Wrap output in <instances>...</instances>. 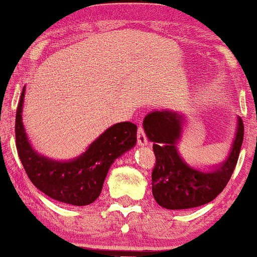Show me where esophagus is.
Segmentation results:
<instances>
[{
    "label": "esophagus",
    "mask_w": 257,
    "mask_h": 257,
    "mask_svg": "<svg viewBox=\"0 0 257 257\" xmlns=\"http://www.w3.org/2000/svg\"><path fill=\"white\" fill-rule=\"evenodd\" d=\"M137 138H138V144H139V145H140V146L147 145V139H146L145 132H144L143 126H141V125H139V128H138Z\"/></svg>",
    "instance_id": "obj_1"
}]
</instances>
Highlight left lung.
Wrapping results in <instances>:
<instances>
[{"label": "left lung", "mask_w": 257, "mask_h": 257, "mask_svg": "<svg viewBox=\"0 0 257 257\" xmlns=\"http://www.w3.org/2000/svg\"><path fill=\"white\" fill-rule=\"evenodd\" d=\"M185 124L186 118L181 112L168 108L151 111L143 122L156 156L152 194L159 205L170 210L196 208L216 198L231 179L243 144L244 125L238 117L231 150L225 161L209 170L197 169L179 152Z\"/></svg>", "instance_id": "obj_1"}]
</instances>
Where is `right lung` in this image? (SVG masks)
<instances>
[{"label":"right lung","instance_id":"right-lung-1","mask_svg":"<svg viewBox=\"0 0 257 257\" xmlns=\"http://www.w3.org/2000/svg\"><path fill=\"white\" fill-rule=\"evenodd\" d=\"M25 87L16 114L17 150L29 179L40 191L58 202L88 205L100 196L108 169L117 158L137 144V124L116 123L96 138L88 149L69 161H57L31 146L23 123Z\"/></svg>","mask_w":257,"mask_h":257}]
</instances>
